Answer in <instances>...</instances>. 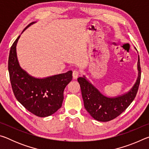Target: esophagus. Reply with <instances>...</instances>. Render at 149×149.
Masks as SVG:
<instances>
[{
	"label": "esophagus",
	"mask_w": 149,
	"mask_h": 149,
	"mask_svg": "<svg viewBox=\"0 0 149 149\" xmlns=\"http://www.w3.org/2000/svg\"><path fill=\"white\" fill-rule=\"evenodd\" d=\"M79 72L77 71V70H74V71H73V73H72V75H73V78L74 79H77V78L78 77V76H79Z\"/></svg>",
	"instance_id": "obj_1"
}]
</instances>
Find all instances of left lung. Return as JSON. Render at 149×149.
<instances>
[{
  "instance_id": "left-lung-1",
  "label": "left lung",
  "mask_w": 149,
  "mask_h": 149,
  "mask_svg": "<svg viewBox=\"0 0 149 149\" xmlns=\"http://www.w3.org/2000/svg\"><path fill=\"white\" fill-rule=\"evenodd\" d=\"M137 68L138 77L132 89L125 94L113 98L105 97L101 94L85 76L77 78L85 108L94 119L100 122H108L120 116L129 107L136 97L140 84L141 72L139 57Z\"/></svg>"
}]
</instances>
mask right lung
I'll list each match as a JSON object with an SVG mask.
<instances>
[{"mask_svg":"<svg viewBox=\"0 0 149 149\" xmlns=\"http://www.w3.org/2000/svg\"><path fill=\"white\" fill-rule=\"evenodd\" d=\"M34 23L29 24L24 30ZM19 37L12 44L8 57L10 79L14 96L32 114L39 117L49 116L62 107L64 91L72 79V71L43 79L29 75L17 61L16 45Z\"/></svg>","mask_w":149,"mask_h":149,"instance_id":"right-lung-1","label":"right lung"}]
</instances>
